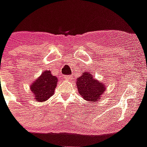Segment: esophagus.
Wrapping results in <instances>:
<instances>
[{
    "label": "esophagus",
    "instance_id": "1",
    "mask_svg": "<svg viewBox=\"0 0 147 147\" xmlns=\"http://www.w3.org/2000/svg\"><path fill=\"white\" fill-rule=\"evenodd\" d=\"M66 80H69L71 79V76H65V77H64Z\"/></svg>",
    "mask_w": 147,
    "mask_h": 147
}]
</instances>
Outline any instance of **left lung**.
<instances>
[{"mask_svg": "<svg viewBox=\"0 0 147 147\" xmlns=\"http://www.w3.org/2000/svg\"><path fill=\"white\" fill-rule=\"evenodd\" d=\"M77 87L80 95L85 100L90 102H96L100 100L106 87L102 82H99L94 78L90 72H84L77 79Z\"/></svg>", "mask_w": 147, "mask_h": 147, "instance_id": "obj_1", "label": "left lung"}]
</instances>
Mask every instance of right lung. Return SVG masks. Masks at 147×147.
<instances>
[{
  "instance_id": "obj_1",
  "label": "right lung",
  "mask_w": 147,
  "mask_h": 147,
  "mask_svg": "<svg viewBox=\"0 0 147 147\" xmlns=\"http://www.w3.org/2000/svg\"><path fill=\"white\" fill-rule=\"evenodd\" d=\"M57 78L50 71H44L41 76L31 86V90L39 102H44L54 94L57 84Z\"/></svg>"
}]
</instances>
